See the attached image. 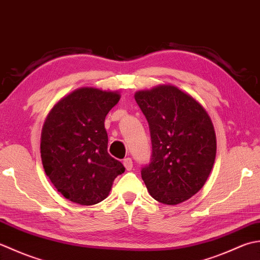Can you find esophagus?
Here are the masks:
<instances>
[{"mask_svg":"<svg viewBox=\"0 0 260 260\" xmlns=\"http://www.w3.org/2000/svg\"><path fill=\"white\" fill-rule=\"evenodd\" d=\"M123 165L126 171H131L132 167H134V162H132V159L130 157H126L123 159Z\"/></svg>","mask_w":260,"mask_h":260,"instance_id":"1","label":"esophagus"}]
</instances>
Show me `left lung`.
I'll return each instance as SVG.
<instances>
[{
  "instance_id": "1",
  "label": "left lung",
  "mask_w": 260,
  "mask_h": 260,
  "mask_svg": "<svg viewBox=\"0 0 260 260\" xmlns=\"http://www.w3.org/2000/svg\"><path fill=\"white\" fill-rule=\"evenodd\" d=\"M149 124L150 161L141 168L148 192L156 201L175 205L202 188L213 167L216 139L202 105L173 85L135 95Z\"/></svg>"
}]
</instances>
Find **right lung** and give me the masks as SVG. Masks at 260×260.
I'll return each mask as SVG.
<instances>
[{"label":"right lung","mask_w":260,"mask_h":260,"mask_svg":"<svg viewBox=\"0 0 260 260\" xmlns=\"http://www.w3.org/2000/svg\"><path fill=\"white\" fill-rule=\"evenodd\" d=\"M120 95L83 87L58 102L41 132L40 152L46 175L58 192L81 205L108 198L114 178L124 172L108 152L105 116Z\"/></svg>","instance_id":"add662e5"}]
</instances>
